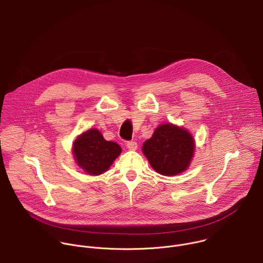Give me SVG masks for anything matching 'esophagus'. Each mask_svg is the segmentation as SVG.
I'll return each mask as SVG.
<instances>
[{"label": "esophagus", "instance_id": "obj_1", "mask_svg": "<svg viewBox=\"0 0 263 263\" xmlns=\"http://www.w3.org/2000/svg\"><path fill=\"white\" fill-rule=\"evenodd\" d=\"M126 146L129 148V149H132V151H134V149L137 148V142L136 141H128L126 143Z\"/></svg>", "mask_w": 263, "mask_h": 263}]
</instances>
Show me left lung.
I'll return each mask as SVG.
<instances>
[{"label":"left lung","instance_id":"8db88e82","mask_svg":"<svg viewBox=\"0 0 263 263\" xmlns=\"http://www.w3.org/2000/svg\"><path fill=\"white\" fill-rule=\"evenodd\" d=\"M142 152L157 173L175 176L190 166L195 153V139L184 128L163 124L144 141Z\"/></svg>","mask_w":263,"mask_h":263}]
</instances>
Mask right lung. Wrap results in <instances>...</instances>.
Returning <instances> with one entry per match:
<instances>
[{
  "label": "right lung",
  "mask_w": 263,
  "mask_h": 263,
  "mask_svg": "<svg viewBox=\"0 0 263 263\" xmlns=\"http://www.w3.org/2000/svg\"><path fill=\"white\" fill-rule=\"evenodd\" d=\"M122 152L114 141L105 140L101 132L90 129L74 140L72 154L77 164L88 175L98 176L105 173Z\"/></svg>",
  "instance_id": "right-lung-1"
}]
</instances>
